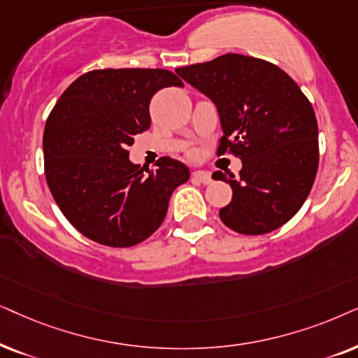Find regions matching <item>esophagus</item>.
Segmentation results:
<instances>
[{
    "mask_svg": "<svg viewBox=\"0 0 358 358\" xmlns=\"http://www.w3.org/2000/svg\"><path fill=\"white\" fill-rule=\"evenodd\" d=\"M193 180H198L199 183H203V185H209L213 182V178H211V173H208V171H203V170H196V171H193Z\"/></svg>",
    "mask_w": 358,
    "mask_h": 358,
    "instance_id": "obj_1",
    "label": "esophagus"
}]
</instances>
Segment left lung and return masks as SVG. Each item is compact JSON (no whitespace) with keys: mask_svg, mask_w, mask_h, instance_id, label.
Segmentation results:
<instances>
[{"mask_svg":"<svg viewBox=\"0 0 358 358\" xmlns=\"http://www.w3.org/2000/svg\"><path fill=\"white\" fill-rule=\"evenodd\" d=\"M216 104L224 136L217 155L239 157V180L222 171L232 199L219 217L245 236L268 234L299 211L319 165L317 121L309 99L270 62L226 54L176 70Z\"/></svg>","mask_w":358,"mask_h":358,"instance_id":"obj_1","label":"left lung"}]
</instances>
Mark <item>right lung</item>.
Instances as JSON below:
<instances>
[{"mask_svg":"<svg viewBox=\"0 0 358 358\" xmlns=\"http://www.w3.org/2000/svg\"><path fill=\"white\" fill-rule=\"evenodd\" d=\"M166 87L183 83L162 69L93 70L62 93L47 117V185L71 226L98 244L144 242L164 222L173 189L188 182V166L170 157L145 171L129 160L127 147L150 127L152 96Z\"/></svg>","mask_w":358,"mask_h":358,"instance_id":"add662e5","label":"right lung"}]
</instances>
